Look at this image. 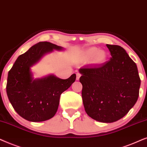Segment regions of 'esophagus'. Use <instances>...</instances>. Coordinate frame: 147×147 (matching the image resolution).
<instances>
[{
	"label": "esophagus",
	"instance_id": "1",
	"mask_svg": "<svg viewBox=\"0 0 147 147\" xmlns=\"http://www.w3.org/2000/svg\"><path fill=\"white\" fill-rule=\"evenodd\" d=\"M81 74H80L79 72H77V81H78V80H79L80 77H81Z\"/></svg>",
	"mask_w": 147,
	"mask_h": 147
}]
</instances>
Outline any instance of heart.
<instances>
[{
	"instance_id": "heart-1",
	"label": "heart",
	"mask_w": 147,
	"mask_h": 147,
	"mask_svg": "<svg viewBox=\"0 0 147 147\" xmlns=\"http://www.w3.org/2000/svg\"><path fill=\"white\" fill-rule=\"evenodd\" d=\"M94 61L97 63H102L106 59V54L104 51H98L96 48H91L85 51V56L87 58H91L93 56Z\"/></svg>"
}]
</instances>
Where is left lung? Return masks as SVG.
Here are the masks:
<instances>
[{
    "label": "left lung",
    "instance_id": "1",
    "mask_svg": "<svg viewBox=\"0 0 147 147\" xmlns=\"http://www.w3.org/2000/svg\"><path fill=\"white\" fill-rule=\"evenodd\" d=\"M111 58L79 69L86 113L93 120L111 123L123 118L137 101L140 79L137 66L122 47L106 45Z\"/></svg>",
    "mask_w": 147,
    "mask_h": 147
}]
</instances>
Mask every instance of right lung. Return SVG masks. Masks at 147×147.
<instances>
[{
	"instance_id": "1",
	"label": "right lung",
	"mask_w": 147,
	"mask_h": 147,
	"mask_svg": "<svg viewBox=\"0 0 147 147\" xmlns=\"http://www.w3.org/2000/svg\"><path fill=\"white\" fill-rule=\"evenodd\" d=\"M61 48L50 42H39L19 56L9 71L6 87L8 98L16 112L25 120L42 122L54 117L60 95L75 81V74L64 80L54 75L32 79L31 66L47 52Z\"/></svg>"
}]
</instances>
